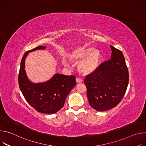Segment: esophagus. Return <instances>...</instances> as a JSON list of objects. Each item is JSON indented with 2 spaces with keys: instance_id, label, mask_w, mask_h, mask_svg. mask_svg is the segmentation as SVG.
<instances>
[{
  "instance_id": "1",
  "label": "esophagus",
  "mask_w": 146,
  "mask_h": 146,
  "mask_svg": "<svg viewBox=\"0 0 146 146\" xmlns=\"http://www.w3.org/2000/svg\"><path fill=\"white\" fill-rule=\"evenodd\" d=\"M76 82H77V83H80V82H82V80L81 79V78H78V77H77L76 79Z\"/></svg>"
}]
</instances>
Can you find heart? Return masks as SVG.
Masks as SVG:
<instances>
[{"label": "heart", "instance_id": "heart-1", "mask_svg": "<svg viewBox=\"0 0 146 146\" xmlns=\"http://www.w3.org/2000/svg\"><path fill=\"white\" fill-rule=\"evenodd\" d=\"M70 59L73 61L81 60L78 65L79 71L84 74H90L98 67L101 59V53L96 49L92 48H81L73 51L70 55ZM62 64L69 65V61L64 58Z\"/></svg>", "mask_w": 146, "mask_h": 146}]
</instances>
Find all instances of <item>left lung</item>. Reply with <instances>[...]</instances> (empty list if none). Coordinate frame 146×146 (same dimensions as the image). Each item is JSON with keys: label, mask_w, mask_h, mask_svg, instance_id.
<instances>
[{"label": "left lung", "mask_w": 146, "mask_h": 146, "mask_svg": "<svg viewBox=\"0 0 146 146\" xmlns=\"http://www.w3.org/2000/svg\"><path fill=\"white\" fill-rule=\"evenodd\" d=\"M111 59L102 63L84 79L90 105L103 111L115 107L126 92L129 73L122 52L110 46Z\"/></svg>", "instance_id": "obj_1"}]
</instances>
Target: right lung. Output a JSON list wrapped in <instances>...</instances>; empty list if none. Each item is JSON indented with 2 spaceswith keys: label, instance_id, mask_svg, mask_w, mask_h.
Wrapping results in <instances>:
<instances>
[{
  "label": "right lung",
  "instance_id": "right-lung-1",
  "mask_svg": "<svg viewBox=\"0 0 146 146\" xmlns=\"http://www.w3.org/2000/svg\"><path fill=\"white\" fill-rule=\"evenodd\" d=\"M40 46L25 52L21 62L18 84L25 99L39 113L54 114L63 108L68 95L76 84L74 76L56 74L49 81L33 84L28 80L25 70V59L31 51L45 49Z\"/></svg>",
  "mask_w": 146,
  "mask_h": 146
}]
</instances>
